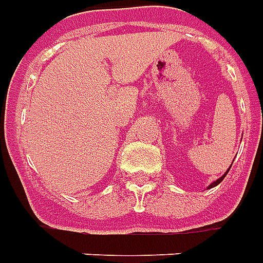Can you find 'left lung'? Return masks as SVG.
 I'll list each match as a JSON object with an SVG mask.
<instances>
[{"label": "left lung", "mask_w": 263, "mask_h": 263, "mask_svg": "<svg viewBox=\"0 0 263 263\" xmlns=\"http://www.w3.org/2000/svg\"><path fill=\"white\" fill-rule=\"evenodd\" d=\"M231 165H233V164H231ZM231 165L229 166V170L226 171V174H224V175H221V176H220V178H218V179H216V181H214V182H212V183H210V185H209V186H208V189H212V187L217 186V185H218V183H220V182H223V179H224V178H226V175L229 174V171H230V168H231Z\"/></svg>", "instance_id": "8db88e82"}]
</instances>
